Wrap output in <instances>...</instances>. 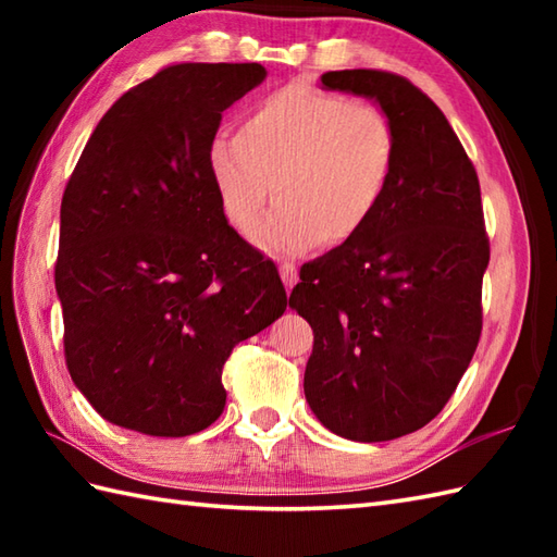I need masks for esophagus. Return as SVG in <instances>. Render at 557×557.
I'll return each mask as SVG.
<instances>
[{
    "instance_id": "esophagus-1",
    "label": "esophagus",
    "mask_w": 557,
    "mask_h": 557,
    "mask_svg": "<svg viewBox=\"0 0 557 557\" xmlns=\"http://www.w3.org/2000/svg\"><path fill=\"white\" fill-rule=\"evenodd\" d=\"M280 277H282V282H285L287 292H292V289H294V285H297V280H299V275H297V268L289 265V263L280 265Z\"/></svg>"
}]
</instances>
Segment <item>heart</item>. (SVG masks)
<instances>
[{
  "label": "heart",
  "instance_id": "b5f03b06",
  "mask_svg": "<svg viewBox=\"0 0 557 557\" xmlns=\"http://www.w3.org/2000/svg\"><path fill=\"white\" fill-rule=\"evenodd\" d=\"M395 162V126L377 104L299 86L258 100L242 132H218L208 146L210 180L236 232H251L277 194L256 230L258 246L277 256L354 239L383 206Z\"/></svg>",
  "mask_w": 557,
  "mask_h": 557
}]
</instances>
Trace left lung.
<instances>
[{
    "label": "left lung",
    "mask_w": 557,
    "mask_h": 557,
    "mask_svg": "<svg viewBox=\"0 0 557 557\" xmlns=\"http://www.w3.org/2000/svg\"><path fill=\"white\" fill-rule=\"evenodd\" d=\"M321 81L389 116L397 162L373 220L306 263L292 289L289 306L313 327L304 395L335 435L395 441L441 413L479 345L491 258L479 176L445 114L407 78L345 69Z\"/></svg>",
    "instance_id": "obj_1"
}]
</instances>
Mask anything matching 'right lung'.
Instances as JSON below:
<instances>
[{
  "mask_svg": "<svg viewBox=\"0 0 557 557\" xmlns=\"http://www.w3.org/2000/svg\"><path fill=\"white\" fill-rule=\"evenodd\" d=\"M265 76L260 64L162 69L112 104L66 184L54 265L66 366L122 429H208L234 345L287 309L275 263L234 232L208 172L222 112Z\"/></svg>",
  "mask_w": 557,
  "mask_h": 557,
  "instance_id": "obj_1",
  "label": "right lung"
}]
</instances>
